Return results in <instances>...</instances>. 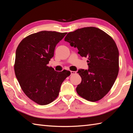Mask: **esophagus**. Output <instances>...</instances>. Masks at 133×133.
I'll use <instances>...</instances> for the list:
<instances>
[{
    "label": "esophagus",
    "mask_w": 133,
    "mask_h": 133,
    "mask_svg": "<svg viewBox=\"0 0 133 133\" xmlns=\"http://www.w3.org/2000/svg\"><path fill=\"white\" fill-rule=\"evenodd\" d=\"M71 72V74H76V73H77V72L76 71H70Z\"/></svg>",
    "instance_id": "34e87169"
}]
</instances>
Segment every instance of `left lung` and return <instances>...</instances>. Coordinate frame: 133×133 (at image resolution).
I'll list each match as a JSON object with an SVG mask.
<instances>
[{
    "mask_svg": "<svg viewBox=\"0 0 133 133\" xmlns=\"http://www.w3.org/2000/svg\"><path fill=\"white\" fill-rule=\"evenodd\" d=\"M64 41L88 58L89 69L78 71L82 78L76 88L78 94L91 102L101 99L111 89L119 71V51L113 39L99 29L88 27L69 32Z\"/></svg>",
    "mask_w": 133,
    "mask_h": 133,
    "instance_id": "8db88e82",
    "label": "left lung"
}]
</instances>
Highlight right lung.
<instances>
[{"instance_id":"right-lung-1","label":"right lung","mask_w":133,"mask_h":133,"mask_svg":"<svg viewBox=\"0 0 133 133\" xmlns=\"http://www.w3.org/2000/svg\"><path fill=\"white\" fill-rule=\"evenodd\" d=\"M67 32L42 31L26 36L16 50L14 71L24 93L40 105L58 97L62 82L71 72H58L47 64L54 56L56 45Z\"/></svg>"}]
</instances>
